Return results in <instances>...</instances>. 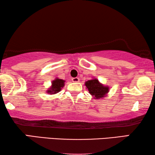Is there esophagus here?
Segmentation results:
<instances>
[{"mask_svg": "<svg viewBox=\"0 0 155 155\" xmlns=\"http://www.w3.org/2000/svg\"><path fill=\"white\" fill-rule=\"evenodd\" d=\"M72 81L74 83H78L79 82V78H77V77H74V78H72Z\"/></svg>", "mask_w": 155, "mask_h": 155, "instance_id": "1", "label": "esophagus"}]
</instances>
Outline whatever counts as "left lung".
Here are the masks:
<instances>
[{
	"mask_svg": "<svg viewBox=\"0 0 155 155\" xmlns=\"http://www.w3.org/2000/svg\"><path fill=\"white\" fill-rule=\"evenodd\" d=\"M89 93L95 97L94 99H99L104 97L109 92V87L101 84L97 78H93L85 83Z\"/></svg>",
	"mask_w": 155,
	"mask_h": 155,
	"instance_id": "1",
	"label": "left lung"
}]
</instances>
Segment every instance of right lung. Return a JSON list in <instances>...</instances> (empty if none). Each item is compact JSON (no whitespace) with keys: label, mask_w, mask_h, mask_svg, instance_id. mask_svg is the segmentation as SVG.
<instances>
[{"label":"right lung","mask_w":155,"mask_h":155,"mask_svg":"<svg viewBox=\"0 0 155 155\" xmlns=\"http://www.w3.org/2000/svg\"><path fill=\"white\" fill-rule=\"evenodd\" d=\"M65 85V81L61 78H56L55 80L52 81L51 82V86L49 88L48 90L47 91L48 93H50V94H54L60 92L61 90L62 89Z\"/></svg>","instance_id":"add662e5"}]
</instances>
